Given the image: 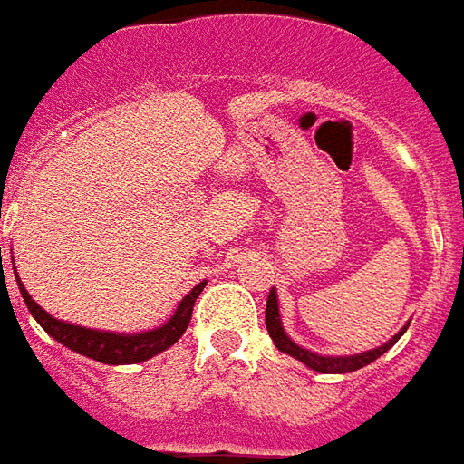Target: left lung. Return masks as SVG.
Listing matches in <instances>:
<instances>
[{"label": "left lung", "instance_id": "obj_1", "mask_svg": "<svg viewBox=\"0 0 464 464\" xmlns=\"http://www.w3.org/2000/svg\"><path fill=\"white\" fill-rule=\"evenodd\" d=\"M265 322H267V332L269 337L275 340V344H277L279 353H287L292 354L295 360H300V362H304L307 367H312V370H317V372H324V374H344V372H354V370H360V367H364V364L374 362L380 354H384L392 344L402 337V330L400 334H395L390 343H384L382 347H377V350H370V353H362V354H353V357H322V354H314L310 353V350H302L300 344H295L285 334V330H282V320H279V307H277V295H275V290L269 292L267 297V312H265Z\"/></svg>", "mask_w": 464, "mask_h": 464}]
</instances>
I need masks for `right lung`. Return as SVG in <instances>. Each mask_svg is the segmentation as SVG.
Instances as JSON below:
<instances>
[{"instance_id": "obj_1", "label": "right lung", "mask_w": 464, "mask_h": 464, "mask_svg": "<svg viewBox=\"0 0 464 464\" xmlns=\"http://www.w3.org/2000/svg\"><path fill=\"white\" fill-rule=\"evenodd\" d=\"M2 277H5V269H2ZM16 285H19V292H22L24 302H27L29 312L34 314V320L44 327L47 334H52L57 343H62L69 350H74V353L104 364L144 362V360H150L154 354L167 350V347H172L185 334L187 324L192 320L195 300L199 297L202 287H205V282H199L195 290L179 302L172 320L162 324L160 330L142 332V334H114V332L87 330V327H80V324H67V322L54 320L49 312L42 310L37 302L29 297V292L24 290V285H22L19 277H16Z\"/></svg>"}]
</instances>
